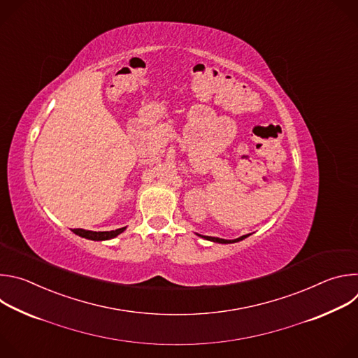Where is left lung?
<instances>
[{
	"label": "left lung",
	"instance_id": "1",
	"mask_svg": "<svg viewBox=\"0 0 358 358\" xmlns=\"http://www.w3.org/2000/svg\"><path fill=\"white\" fill-rule=\"evenodd\" d=\"M199 236H202V238H206V239H208V241H213V242H218V243H234V242H239V241H242V239H245V238H248L249 236V234L248 235H242V236H239V238H236V239H221V238H214V236H203V235H199Z\"/></svg>",
	"mask_w": 358,
	"mask_h": 358
}]
</instances>
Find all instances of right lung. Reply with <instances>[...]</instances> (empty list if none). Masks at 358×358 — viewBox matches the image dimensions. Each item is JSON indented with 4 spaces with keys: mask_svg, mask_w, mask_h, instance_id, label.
Returning a JSON list of instances; mask_svg holds the SVG:
<instances>
[{
    "mask_svg": "<svg viewBox=\"0 0 358 358\" xmlns=\"http://www.w3.org/2000/svg\"><path fill=\"white\" fill-rule=\"evenodd\" d=\"M126 229L124 228H119L116 231H103V232H96V231H86V229H72L73 234L82 236V238H86V239H92V241H108V239H112V238H116L119 234H122L123 231Z\"/></svg>",
    "mask_w": 358,
    "mask_h": 358,
    "instance_id": "1",
    "label": "right lung"
}]
</instances>
